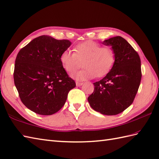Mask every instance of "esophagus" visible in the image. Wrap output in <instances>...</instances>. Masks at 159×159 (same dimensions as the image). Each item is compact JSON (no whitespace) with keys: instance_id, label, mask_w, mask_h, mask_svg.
<instances>
[{"instance_id":"obj_1","label":"esophagus","mask_w":159,"mask_h":159,"mask_svg":"<svg viewBox=\"0 0 159 159\" xmlns=\"http://www.w3.org/2000/svg\"><path fill=\"white\" fill-rule=\"evenodd\" d=\"M83 83H79V82H76V85L77 86V87H80V86H81L82 85H83Z\"/></svg>"}]
</instances>
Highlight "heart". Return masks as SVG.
<instances>
[{"instance_id": "heart-1", "label": "heart", "mask_w": 159, "mask_h": 159, "mask_svg": "<svg viewBox=\"0 0 159 159\" xmlns=\"http://www.w3.org/2000/svg\"><path fill=\"white\" fill-rule=\"evenodd\" d=\"M74 50V52L69 49L63 50L59 59L64 70L69 74L79 69L83 62L84 69L72 74V77L78 80L105 76L116 61V52L112 47H102L93 41L79 43Z\"/></svg>"}]
</instances>
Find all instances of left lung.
<instances>
[{
	"instance_id": "obj_1",
	"label": "left lung",
	"mask_w": 159,
	"mask_h": 159,
	"mask_svg": "<svg viewBox=\"0 0 159 159\" xmlns=\"http://www.w3.org/2000/svg\"><path fill=\"white\" fill-rule=\"evenodd\" d=\"M116 52L112 68L102 79L93 83L94 91L87 100L92 109L106 116H115L131 105L141 79V60L138 53L120 36L104 40Z\"/></svg>"
}]
</instances>
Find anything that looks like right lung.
<instances>
[{"instance_id":"1","label":"right lung","mask_w":159,"mask_h":159,"mask_svg":"<svg viewBox=\"0 0 159 159\" xmlns=\"http://www.w3.org/2000/svg\"><path fill=\"white\" fill-rule=\"evenodd\" d=\"M71 44L69 40L42 35L18 53L13 73L15 85L22 103L35 113L50 116L57 113L76 87L59 59Z\"/></svg>"}]
</instances>
